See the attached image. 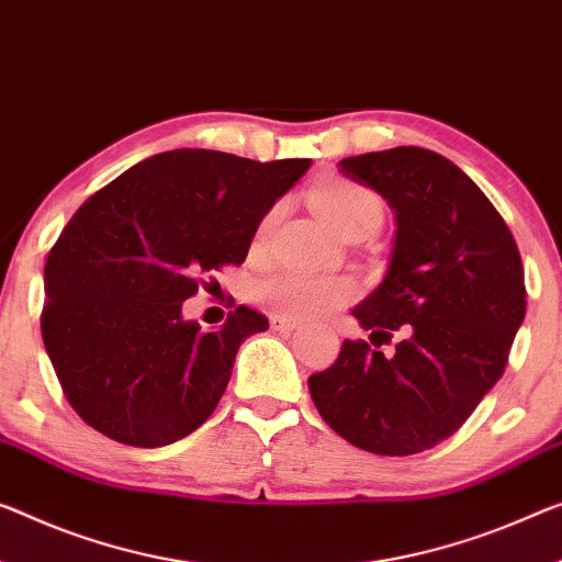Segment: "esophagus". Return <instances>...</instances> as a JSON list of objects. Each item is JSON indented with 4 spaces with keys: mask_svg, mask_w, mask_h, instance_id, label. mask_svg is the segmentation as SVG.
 I'll use <instances>...</instances> for the list:
<instances>
[{
    "mask_svg": "<svg viewBox=\"0 0 562 562\" xmlns=\"http://www.w3.org/2000/svg\"><path fill=\"white\" fill-rule=\"evenodd\" d=\"M299 326L296 318H289V316H271V329L273 331H293Z\"/></svg>",
    "mask_w": 562,
    "mask_h": 562,
    "instance_id": "34e87169",
    "label": "esophagus"
}]
</instances>
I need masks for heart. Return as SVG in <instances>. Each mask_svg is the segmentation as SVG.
Returning a JSON list of instances; mask_svg holds the SVG:
<instances>
[{"mask_svg": "<svg viewBox=\"0 0 562 562\" xmlns=\"http://www.w3.org/2000/svg\"><path fill=\"white\" fill-rule=\"evenodd\" d=\"M316 213L334 233L341 238L351 233H374L384 221V203L369 188L347 183V180H331V183L318 186L311 193ZM276 211L269 213L258 228L263 236L271 228ZM357 293L353 283L344 276H318L308 271H276L258 281L256 299L269 306L279 316L289 318H314L322 316L334 306L347 304Z\"/></svg>", "mask_w": 562, "mask_h": 562, "instance_id": "b5f03b06", "label": "heart"}]
</instances>
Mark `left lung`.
<instances>
[{
  "label": "left lung",
  "mask_w": 562,
  "mask_h": 562,
  "mask_svg": "<svg viewBox=\"0 0 562 562\" xmlns=\"http://www.w3.org/2000/svg\"><path fill=\"white\" fill-rule=\"evenodd\" d=\"M344 176L390 203L396 231L384 281L353 318L367 341L341 344L308 376L318 414L359 450L404 457L454 435L497 379L525 318V273L503 215L452 160L425 148L364 153Z\"/></svg>",
  "instance_id": "1"
}]
</instances>
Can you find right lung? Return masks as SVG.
Returning a JSON list of instances; mask_svg holds the SVG:
<instances>
[{"instance_id":"1","label":"right lung","mask_w":562,"mask_h":562,"mask_svg":"<svg viewBox=\"0 0 562 562\" xmlns=\"http://www.w3.org/2000/svg\"><path fill=\"white\" fill-rule=\"evenodd\" d=\"M180 148L145 158L80 205L45 266L42 339L72 409L131 447L178 442L211 417L240 341L269 329L248 306L203 331L183 301L246 261L258 223L308 170Z\"/></svg>"}]
</instances>
